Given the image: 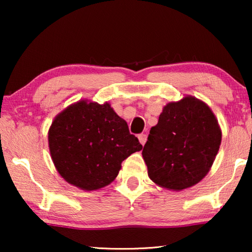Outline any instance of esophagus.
<instances>
[{
	"label": "esophagus",
	"mask_w": 252,
	"mask_h": 252,
	"mask_svg": "<svg viewBox=\"0 0 252 252\" xmlns=\"http://www.w3.org/2000/svg\"><path fill=\"white\" fill-rule=\"evenodd\" d=\"M138 138H139L140 143H141L142 146H144V144H146V142H147V134L141 133V134L138 135Z\"/></svg>",
	"instance_id": "obj_1"
}]
</instances>
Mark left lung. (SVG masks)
Here are the masks:
<instances>
[{
  "label": "left lung",
  "instance_id": "left-lung-1",
  "mask_svg": "<svg viewBox=\"0 0 252 252\" xmlns=\"http://www.w3.org/2000/svg\"><path fill=\"white\" fill-rule=\"evenodd\" d=\"M221 131L210 108L192 96L170 102L152 126L142 157L153 182L170 190L194 186L210 170Z\"/></svg>",
  "mask_w": 252,
  "mask_h": 252
}]
</instances>
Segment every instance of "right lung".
<instances>
[{"label":"right lung","instance_id":"add662e5","mask_svg":"<svg viewBox=\"0 0 252 252\" xmlns=\"http://www.w3.org/2000/svg\"><path fill=\"white\" fill-rule=\"evenodd\" d=\"M49 147L62 178L90 191L112 182L122 161L142 144L109 103L80 101L54 119Z\"/></svg>","mask_w":252,"mask_h":252}]
</instances>
